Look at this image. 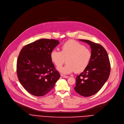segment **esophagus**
I'll return each instance as SVG.
<instances>
[{"label": "esophagus", "mask_w": 124, "mask_h": 124, "mask_svg": "<svg viewBox=\"0 0 124 124\" xmlns=\"http://www.w3.org/2000/svg\"><path fill=\"white\" fill-rule=\"evenodd\" d=\"M61 76L63 78H69L68 76H65V75H61Z\"/></svg>", "instance_id": "obj_1"}]
</instances>
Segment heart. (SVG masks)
Here are the masks:
<instances>
[{
    "label": "heart",
    "instance_id": "1",
    "mask_svg": "<svg viewBox=\"0 0 124 124\" xmlns=\"http://www.w3.org/2000/svg\"><path fill=\"white\" fill-rule=\"evenodd\" d=\"M50 59L57 68H60L66 59L67 64L58 70L65 75L83 71L88 66L92 57L91 50L77 41L69 40L64 43L61 50H53Z\"/></svg>",
    "mask_w": 124,
    "mask_h": 124
}]
</instances>
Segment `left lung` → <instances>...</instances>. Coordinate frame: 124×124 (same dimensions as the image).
I'll list each match as a JSON object with an SVG mask.
<instances>
[{"label":"left lung","mask_w":124,"mask_h":124,"mask_svg":"<svg viewBox=\"0 0 124 124\" xmlns=\"http://www.w3.org/2000/svg\"><path fill=\"white\" fill-rule=\"evenodd\" d=\"M79 40L90 46L92 57L88 66L77 76L74 89L80 95L87 97L93 95L102 88L110 76L111 65L103 46L89 40Z\"/></svg>","instance_id":"8db88e82"}]
</instances>
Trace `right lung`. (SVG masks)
Wrapping results in <instances>:
<instances>
[{"mask_svg":"<svg viewBox=\"0 0 124 124\" xmlns=\"http://www.w3.org/2000/svg\"><path fill=\"white\" fill-rule=\"evenodd\" d=\"M60 43L54 39H41L24 46L18 55L16 72L23 88L35 96H44L60 78L50 59V53Z\"/></svg>","mask_w":124,"mask_h":124,"instance_id":"obj_1","label":"right lung"}]
</instances>
